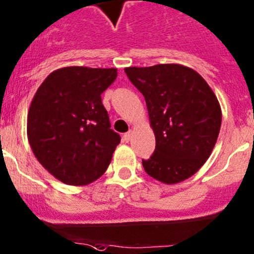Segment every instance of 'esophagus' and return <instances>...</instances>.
<instances>
[{
	"instance_id": "1",
	"label": "esophagus",
	"mask_w": 254,
	"mask_h": 254,
	"mask_svg": "<svg viewBox=\"0 0 254 254\" xmlns=\"http://www.w3.org/2000/svg\"><path fill=\"white\" fill-rule=\"evenodd\" d=\"M131 135H132V132L131 131H127V132H125L124 135H123V139H124V141H129L130 139H131Z\"/></svg>"
}]
</instances>
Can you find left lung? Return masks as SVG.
Returning a JSON list of instances; mask_svg holds the SVG:
<instances>
[{
    "label": "left lung",
    "mask_w": 254,
    "mask_h": 254,
    "mask_svg": "<svg viewBox=\"0 0 254 254\" xmlns=\"http://www.w3.org/2000/svg\"><path fill=\"white\" fill-rule=\"evenodd\" d=\"M145 98L155 150L143 160L146 174L165 184L183 182L207 162L222 124L217 96L193 68L178 64L127 67Z\"/></svg>",
    "instance_id": "8db88e82"
}]
</instances>
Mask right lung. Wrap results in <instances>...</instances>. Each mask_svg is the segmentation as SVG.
Returning <instances> with one entry per match:
<instances>
[{
  "label": "right lung",
  "mask_w": 254,
  "mask_h": 254,
  "mask_svg": "<svg viewBox=\"0 0 254 254\" xmlns=\"http://www.w3.org/2000/svg\"><path fill=\"white\" fill-rule=\"evenodd\" d=\"M116 76V68H59L31 101L28 143L40 164L63 183L86 186L108 169L120 135L110 129L101 94Z\"/></svg>",
  "instance_id": "obj_1"
}]
</instances>
